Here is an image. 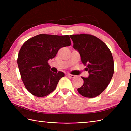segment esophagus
<instances>
[{"label": "esophagus", "mask_w": 131, "mask_h": 131, "mask_svg": "<svg viewBox=\"0 0 131 131\" xmlns=\"http://www.w3.org/2000/svg\"><path fill=\"white\" fill-rule=\"evenodd\" d=\"M66 76H68V77H70V78H72V79H73V78H74V77H75L74 75L70 74H69V73H68L67 74H66Z\"/></svg>", "instance_id": "34e87169"}]
</instances>
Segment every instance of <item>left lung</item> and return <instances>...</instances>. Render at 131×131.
<instances>
[{
	"mask_svg": "<svg viewBox=\"0 0 131 131\" xmlns=\"http://www.w3.org/2000/svg\"><path fill=\"white\" fill-rule=\"evenodd\" d=\"M70 37L89 73L88 77H81L84 84L77 91L86 97L98 96L109 84L114 73L112 52L105 43L93 35H72Z\"/></svg>",
	"mask_w": 131,
	"mask_h": 131,
	"instance_id": "8db88e82",
	"label": "left lung"
}]
</instances>
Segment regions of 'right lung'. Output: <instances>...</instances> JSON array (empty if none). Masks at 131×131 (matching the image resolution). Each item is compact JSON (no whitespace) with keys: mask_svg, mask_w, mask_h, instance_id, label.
Returning <instances> with one entry per match:
<instances>
[{"mask_svg":"<svg viewBox=\"0 0 131 131\" xmlns=\"http://www.w3.org/2000/svg\"><path fill=\"white\" fill-rule=\"evenodd\" d=\"M71 44L69 35L40 34L26 40L18 53L17 63L21 79L29 92L44 97L54 91L64 73L50 70L48 61L62 47Z\"/></svg>","mask_w":131,"mask_h":131,"instance_id":"obj_1","label":"right lung"}]
</instances>
